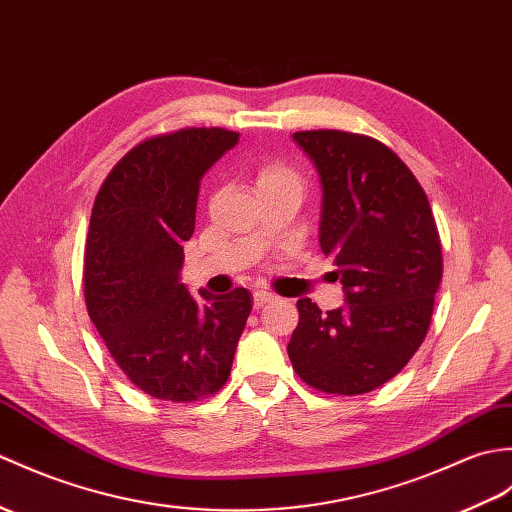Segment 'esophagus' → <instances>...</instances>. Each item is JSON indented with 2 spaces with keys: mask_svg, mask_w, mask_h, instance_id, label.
I'll use <instances>...</instances> for the list:
<instances>
[{
  "mask_svg": "<svg viewBox=\"0 0 512 512\" xmlns=\"http://www.w3.org/2000/svg\"><path fill=\"white\" fill-rule=\"evenodd\" d=\"M272 299H275V294H272V292H266V290H255V292H253V303H255V307H264V305L270 303Z\"/></svg>",
  "mask_w": 512,
  "mask_h": 512,
  "instance_id": "esophagus-1",
  "label": "esophagus"
}]
</instances>
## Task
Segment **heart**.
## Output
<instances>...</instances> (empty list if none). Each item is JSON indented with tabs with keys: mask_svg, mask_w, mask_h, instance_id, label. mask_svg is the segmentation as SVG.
I'll use <instances>...</instances> for the list:
<instances>
[{
	"mask_svg": "<svg viewBox=\"0 0 512 512\" xmlns=\"http://www.w3.org/2000/svg\"><path fill=\"white\" fill-rule=\"evenodd\" d=\"M257 192L272 187H296L301 189V178L288 165L281 161H268L257 172Z\"/></svg>",
	"mask_w": 512,
	"mask_h": 512,
	"instance_id": "b5f03b06",
	"label": "heart"
}]
</instances>
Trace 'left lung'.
<instances>
[{
	"mask_svg": "<svg viewBox=\"0 0 512 512\" xmlns=\"http://www.w3.org/2000/svg\"><path fill=\"white\" fill-rule=\"evenodd\" d=\"M292 139L323 187L318 242L338 266L344 305L323 312L296 301L288 355L312 388L364 395L395 377L430 329L441 237L423 187L382 141L342 130Z\"/></svg>",
	"mask_w": 512,
	"mask_h": 512,
	"instance_id": "8db88e82",
	"label": "left lung"
}]
</instances>
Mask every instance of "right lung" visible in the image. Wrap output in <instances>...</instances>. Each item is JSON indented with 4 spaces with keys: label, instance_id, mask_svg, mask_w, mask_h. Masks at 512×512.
Wrapping results in <instances>:
<instances>
[{
    "label": "right lung",
    "instance_id": "right-lung-1",
    "mask_svg": "<svg viewBox=\"0 0 512 512\" xmlns=\"http://www.w3.org/2000/svg\"><path fill=\"white\" fill-rule=\"evenodd\" d=\"M237 139L224 128H187L141 141L93 202L82 279L87 312L117 366L154 399L218 392L251 314L246 288L192 296L181 281L200 181Z\"/></svg>",
    "mask_w": 512,
    "mask_h": 512
}]
</instances>
